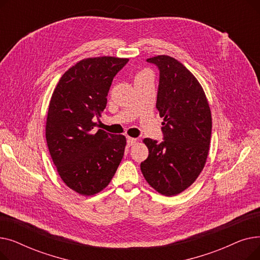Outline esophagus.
<instances>
[{
  "label": "esophagus",
  "instance_id": "obj_1",
  "mask_svg": "<svg viewBox=\"0 0 260 260\" xmlns=\"http://www.w3.org/2000/svg\"><path fill=\"white\" fill-rule=\"evenodd\" d=\"M126 142H127V145H128V146H132V145H134L136 142H137V139L128 137V138L126 139Z\"/></svg>",
  "mask_w": 260,
  "mask_h": 260
}]
</instances>
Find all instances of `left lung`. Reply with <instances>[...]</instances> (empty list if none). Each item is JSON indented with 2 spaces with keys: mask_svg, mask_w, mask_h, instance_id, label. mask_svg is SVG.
Wrapping results in <instances>:
<instances>
[{
  "mask_svg": "<svg viewBox=\"0 0 260 260\" xmlns=\"http://www.w3.org/2000/svg\"><path fill=\"white\" fill-rule=\"evenodd\" d=\"M159 70L156 107L163 140L145 138L148 157L140 168L147 183L166 196L192 185L206 165L212 135V116L206 94L187 68L169 56L146 60Z\"/></svg>",
  "mask_w": 260,
  "mask_h": 260,
  "instance_id": "left-lung-1",
  "label": "left lung"
}]
</instances>
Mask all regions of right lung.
<instances>
[{
	"label": "right lung",
	"mask_w": 260,
	"mask_h": 260,
	"mask_svg": "<svg viewBox=\"0 0 260 260\" xmlns=\"http://www.w3.org/2000/svg\"><path fill=\"white\" fill-rule=\"evenodd\" d=\"M128 59L97 57L81 60L61 77L46 120V141L64 183L91 196L108 185L124 155L126 139L93 131L107 103L114 77Z\"/></svg>",
	"instance_id": "obj_1"
}]
</instances>
